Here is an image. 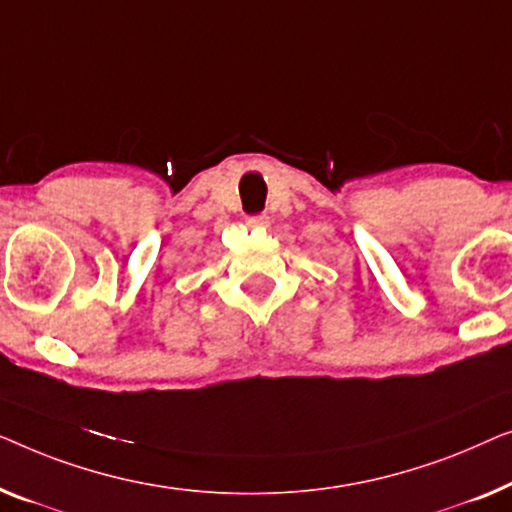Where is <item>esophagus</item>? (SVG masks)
<instances>
[{"instance_id": "esophagus-1", "label": "esophagus", "mask_w": 512, "mask_h": 512, "mask_svg": "<svg viewBox=\"0 0 512 512\" xmlns=\"http://www.w3.org/2000/svg\"><path fill=\"white\" fill-rule=\"evenodd\" d=\"M246 225L248 227H266L269 225V215H250V218H246Z\"/></svg>"}]
</instances>
